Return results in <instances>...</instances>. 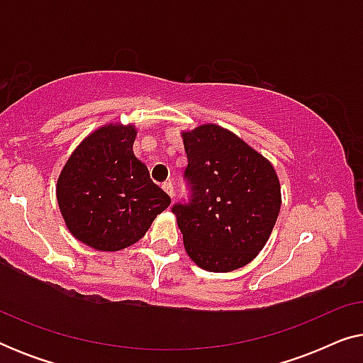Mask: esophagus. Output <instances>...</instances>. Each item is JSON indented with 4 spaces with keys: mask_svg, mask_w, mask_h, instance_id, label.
<instances>
[{
    "mask_svg": "<svg viewBox=\"0 0 363 363\" xmlns=\"http://www.w3.org/2000/svg\"><path fill=\"white\" fill-rule=\"evenodd\" d=\"M162 188L168 193V195H170V198L173 200V196H175V193H173V185H172V182H165V183H163V185H162Z\"/></svg>",
    "mask_w": 363,
    "mask_h": 363,
    "instance_id": "34e87169",
    "label": "esophagus"
}]
</instances>
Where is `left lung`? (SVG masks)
Returning <instances> with one entry per match:
<instances>
[{
	"mask_svg": "<svg viewBox=\"0 0 363 363\" xmlns=\"http://www.w3.org/2000/svg\"><path fill=\"white\" fill-rule=\"evenodd\" d=\"M188 157V205L172 208L191 261L210 272L246 266L269 240L281 210L272 163L215 123L182 132Z\"/></svg>",
	"mask_w": 363,
	"mask_h": 363,
	"instance_id": "left-lung-1",
	"label": "left lung"
}]
</instances>
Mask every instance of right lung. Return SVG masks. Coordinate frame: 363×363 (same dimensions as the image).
I'll list each match as a JSON object with an SVG mask.
<instances>
[{"mask_svg":"<svg viewBox=\"0 0 363 363\" xmlns=\"http://www.w3.org/2000/svg\"><path fill=\"white\" fill-rule=\"evenodd\" d=\"M137 128L107 123L84 138L57 178L56 196L71 235L97 251L142 240L170 196L133 155Z\"/></svg>","mask_w":363,"mask_h":363,"instance_id":"1","label":"right lung"}]
</instances>
